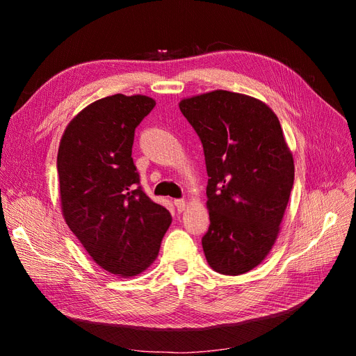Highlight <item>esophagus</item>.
Masks as SVG:
<instances>
[{"label":"esophagus","instance_id":"1","mask_svg":"<svg viewBox=\"0 0 356 356\" xmlns=\"http://www.w3.org/2000/svg\"><path fill=\"white\" fill-rule=\"evenodd\" d=\"M174 204L177 207L178 212H182V211L186 209V207H187V202L184 199H177V200H174Z\"/></svg>","mask_w":356,"mask_h":356}]
</instances>
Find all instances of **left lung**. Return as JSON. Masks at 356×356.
<instances>
[{"mask_svg": "<svg viewBox=\"0 0 356 356\" xmlns=\"http://www.w3.org/2000/svg\"><path fill=\"white\" fill-rule=\"evenodd\" d=\"M199 135L208 170L209 229L202 238L215 272L261 264L277 239L294 184V157L277 115L243 93L212 90L179 101Z\"/></svg>", "mask_w": 356, "mask_h": 356, "instance_id": "obj_1", "label": "left lung"}]
</instances>
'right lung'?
Here are the masks:
<instances>
[{"mask_svg": "<svg viewBox=\"0 0 356 356\" xmlns=\"http://www.w3.org/2000/svg\"><path fill=\"white\" fill-rule=\"evenodd\" d=\"M154 105L145 95L95 101L68 123L58 149L63 218L92 260L122 277L153 264L172 222L138 187L132 159L135 127Z\"/></svg>", "mask_w": 356, "mask_h": 356, "instance_id": "add662e5", "label": "right lung"}]
</instances>
